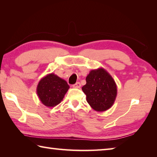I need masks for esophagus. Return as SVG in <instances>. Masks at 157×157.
<instances>
[{
    "label": "esophagus",
    "instance_id": "1",
    "mask_svg": "<svg viewBox=\"0 0 157 157\" xmlns=\"http://www.w3.org/2000/svg\"><path fill=\"white\" fill-rule=\"evenodd\" d=\"M80 86H81V84L79 83V82H76V83H75V84L73 85V88H76V89L80 88Z\"/></svg>",
    "mask_w": 157,
    "mask_h": 157
}]
</instances>
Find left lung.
Instances as JSON below:
<instances>
[{
  "label": "left lung",
  "mask_w": 157,
  "mask_h": 157,
  "mask_svg": "<svg viewBox=\"0 0 157 157\" xmlns=\"http://www.w3.org/2000/svg\"><path fill=\"white\" fill-rule=\"evenodd\" d=\"M82 91L86 101L96 111H105L112 107L117 95V86L112 77L105 68L90 71Z\"/></svg>",
  "instance_id": "8db88e82"
}]
</instances>
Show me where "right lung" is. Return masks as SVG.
<instances>
[{
  "label": "right lung",
  "instance_id": "right-lung-1",
  "mask_svg": "<svg viewBox=\"0 0 157 157\" xmlns=\"http://www.w3.org/2000/svg\"><path fill=\"white\" fill-rule=\"evenodd\" d=\"M69 88L66 80L52 73L41 79L37 85L36 94L42 104L54 107L62 102Z\"/></svg>",
  "mask_w": 157,
  "mask_h": 157
}]
</instances>
